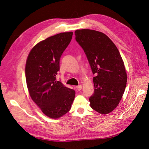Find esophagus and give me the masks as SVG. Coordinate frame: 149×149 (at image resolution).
Returning <instances> with one entry per match:
<instances>
[{
  "mask_svg": "<svg viewBox=\"0 0 149 149\" xmlns=\"http://www.w3.org/2000/svg\"><path fill=\"white\" fill-rule=\"evenodd\" d=\"M82 88H83V86L81 85H79V86H76V89H77V90H78V91L81 90Z\"/></svg>",
  "mask_w": 149,
  "mask_h": 149,
  "instance_id": "1",
  "label": "esophagus"
}]
</instances>
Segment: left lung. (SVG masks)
Segmentation results:
<instances>
[{
  "label": "left lung",
  "mask_w": 149,
  "mask_h": 149,
  "mask_svg": "<svg viewBox=\"0 0 149 149\" xmlns=\"http://www.w3.org/2000/svg\"><path fill=\"white\" fill-rule=\"evenodd\" d=\"M75 39L86 55L93 74L94 91L89 100L100 114L112 112L124 93L127 76L118 48L106 35L82 29L75 31Z\"/></svg>",
  "instance_id": "obj_1"
}]
</instances>
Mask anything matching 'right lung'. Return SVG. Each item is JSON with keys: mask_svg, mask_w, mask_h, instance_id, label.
Instances as JSON below:
<instances>
[{"mask_svg": "<svg viewBox=\"0 0 149 149\" xmlns=\"http://www.w3.org/2000/svg\"><path fill=\"white\" fill-rule=\"evenodd\" d=\"M73 32L52 36L31 49L25 65V78L30 96L43 113L57 119L70 111L74 90L56 81L60 60L70 44Z\"/></svg>", "mask_w": 149, "mask_h": 149, "instance_id": "obj_1", "label": "right lung"}]
</instances>
